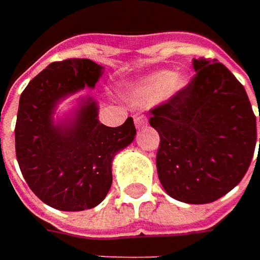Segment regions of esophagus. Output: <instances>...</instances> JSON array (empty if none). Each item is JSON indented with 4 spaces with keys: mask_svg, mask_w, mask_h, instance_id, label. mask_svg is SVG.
Returning <instances> with one entry per match:
<instances>
[{
    "mask_svg": "<svg viewBox=\"0 0 260 260\" xmlns=\"http://www.w3.org/2000/svg\"><path fill=\"white\" fill-rule=\"evenodd\" d=\"M146 123H147V120H146V117L143 114H136L135 115V124L137 128H142V127H145Z\"/></svg>",
    "mask_w": 260,
    "mask_h": 260,
    "instance_id": "esophagus-1",
    "label": "esophagus"
}]
</instances>
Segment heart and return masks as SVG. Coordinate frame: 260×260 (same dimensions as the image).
Instances as JSON below:
<instances>
[{
	"mask_svg": "<svg viewBox=\"0 0 260 260\" xmlns=\"http://www.w3.org/2000/svg\"><path fill=\"white\" fill-rule=\"evenodd\" d=\"M185 85L186 79L184 76L175 75L171 71H160L137 82L132 88L130 95L140 104H152L162 98H171L172 95L184 89Z\"/></svg>",
	"mask_w": 260,
	"mask_h": 260,
	"instance_id": "b5f03b06",
	"label": "heart"
}]
</instances>
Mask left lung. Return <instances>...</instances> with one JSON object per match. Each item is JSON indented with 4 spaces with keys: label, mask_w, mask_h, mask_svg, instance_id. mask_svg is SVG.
Listing matches in <instances>:
<instances>
[{
    "label": "left lung",
    "mask_w": 260,
    "mask_h": 260,
    "mask_svg": "<svg viewBox=\"0 0 260 260\" xmlns=\"http://www.w3.org/2000/svg\"><path fill=\"white\" fill-rule=\"evenodd\" d=\"M192 65L197 74L191 82L155 107L149 123L160 137L156 168L168 195L186 204H208L230 192L247 172L256 117L243 85L223 63L200 57Z\"/></svg>",
    "instance_id": "obj_1"
}]
</instances>
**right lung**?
Returning a JSON list of instances; mask_svg holds the SVG:
<instances>
[{
    "label": "right lung",
    "mask_w": 260,
    "mask_h": 260,
    "mask_svg": "<svg viewBox=\"0 0 260 260\" xmlns=\"http://www.w3.org/2000/svg\"><path fill=\"white\" fill-rule=\"evenodd\" d=\"M103 66L89 59L53 62L35 76L20 96L15 155L25 182L45 204L82 211L100 204L113 184L114 156L135 140L136 127H107L98 120L94 98L79 100L63 120L56 107L84 88H95Z\"/></svg>",
    "instance_id": "right-lung-1"
}]
</instances>
